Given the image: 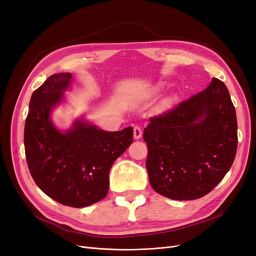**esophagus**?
Instances as JSON below:
<instances>
[{
  "instance_id": "34e87169",
  "label": "esophagus",
  "mask_w": 256,
  "mask_h": 256,
  "mask_svg": "<svg viewBox=\"0 0 256 256\" xmlns=\"http://www.w3.org/2000/svg\"><path fill=\"white\" fill-rule=\"evenodd\" d=\"M142 129L138 127V126H134V138L136 140H138V138H140L141 136H142Z\"/></svg>"
}]
</instances>
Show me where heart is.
I'll return each mask as SVG.
<instances>
[{"mask_svg":"<svg viewBox=\"0 0 256 256\" xmlns=\"http://www.w3.org/2000/svg\"><path fill=\"white\" fill-rule=\"evenodd\" d=\"M175 102H176V98H175L174 96L166 98V99L164 100V108H170V106H172L175 104Z\"/></svg>","mask_w":256,"mask_h":256,"instance_id":"obj_1","label":"heart"}]
</instances>
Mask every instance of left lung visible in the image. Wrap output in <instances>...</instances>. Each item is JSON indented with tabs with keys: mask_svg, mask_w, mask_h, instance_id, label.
I'll return each instance as SVG.
<instances>
[{
	"mask_svg": "<svg viewBox=\"0 0 256 256\" xmlns=\"http://www.w3.org/2000/svg\"><path fill=\"white\" fill-rule=\"evenodd\" d=\"M143 138L152 189L172 200L200 198L233 164L237 118L228 88L212 78L207 88L164 115L150 118Z\"/></svg>",
	"mask_w": 256,
	"mask_h": 256,
	"instance_id": "obj_1",
	"label": "left lung"
}]
</instances>
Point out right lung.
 Wrapping results in <instances>:
<instances>
[{
	"instance_id": "add662e5",
	"label": "right lung",
	"mask_w": 256,
	"mask_h": 256,
	"mask_svg": "<svg viewBox=\"0 0 256 256\" xmlns=\"http://www.w3.org/2000/svg\"><path fill=\"white\" fill-rule=\"evenodd\" d=\"M72 74H56L30 100L24 126V148L30 173L40 189L56 202L76 208L106 198L114 161L134 141V129L106 131L83 118L63 131L52 112L70 88Z\"/></svg>"
}]
</instances>
